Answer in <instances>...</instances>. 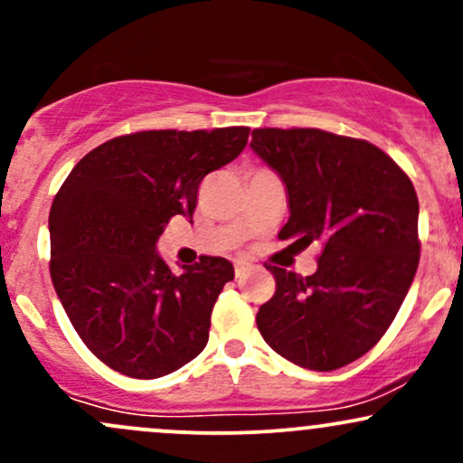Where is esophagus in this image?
Returning <instances> with one entry per match:
<instances>
[{"label": "esophagus", "mask_w": 463, "mask_h": 463, "mask_svg": "<svg viewBox=\"0 0 463 463\" xmlns=\"http://www.w3.org/2000/svg\"><path fill=\"white\" fill-rule=\"evenodd\" d=\"M252 268L248 261H243V259H239V261H235V276L237 279H241V276H246L248 269Z\"/></svg>", "instance_id": "34e87169"}]
</instances>
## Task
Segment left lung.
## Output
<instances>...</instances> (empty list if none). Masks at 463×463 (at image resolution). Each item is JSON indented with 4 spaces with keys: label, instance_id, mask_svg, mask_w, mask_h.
<instances>
[{
    "label": "left lung",
    "instance_id": "8db88e82",
    "mask_svg": "<svg viewBox=\"0 0 463 463\" xmlns=\"http://www.w3.org/2000/svg\"><path fill=\"white\" fill-rule=\"evenodd\" d=\"M250 147L287 189L279 237L322 246L311 276L268 265L276 294L257 313L259 331L300 368L353 364L383 337L416 276V189L383 150L333 132L257 128Z\"/></svg>",
    "mask_w": 463,
    "mask_h": 463
}]
</instances>
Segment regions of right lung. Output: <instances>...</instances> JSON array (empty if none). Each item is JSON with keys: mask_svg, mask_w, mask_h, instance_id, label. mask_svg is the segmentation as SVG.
I'll return each instance as SVG.
<instances>
[{"mask_svg": "<svg viewBox=\"0 0 463 463\" xmlns=\"http://www.w3.org/2000/svg\"><path fill=\"white\" fill-rule=\"evenodd\" d=\"M250 128L146 130L98 146L71 169L50 211V274L87 348L132 379L183 368L209 342L211 311L232 263L202 257L174 274L156 241L194 217L209 172L241 154Z\"/></svg>", "mask_w": 463, "mask_h": 463, "instance_id": "1", "label": "right lung"}]
</instances>
